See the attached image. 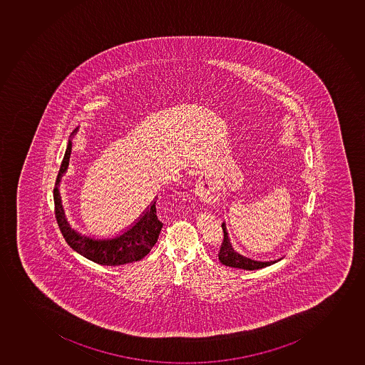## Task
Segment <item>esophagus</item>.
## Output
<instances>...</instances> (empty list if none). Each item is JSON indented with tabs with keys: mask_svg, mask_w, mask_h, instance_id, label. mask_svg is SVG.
<instances>
[{
	"mask_svg": "<svg viewBox=\"0 0 365 365\" xmlns=\"http://www.w3.org/2000/svg\"><path fill=\"white\" fill-rule=\"evenodd\" d=\"M195 195L202 204H216L220 200V190L207 175H201L195 185Z\"/></svg>",
	"mask_w": 365,
	"mask_h": 365,
	"instance_id": "obj_1",
	"label": "esophagus"
}]
</instances>
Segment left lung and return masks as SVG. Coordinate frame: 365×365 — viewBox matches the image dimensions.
Segmentation results:
<instances>
[{
  "label": "left lung",
  "mask_w": 365,
  "mask_h": 365,
  "mask_svg": "<svg viewBox=\"0 0 365 365\" xmlns=\"http://www.w3.org/2000/svg\"><path fill=\"white\" fill-rule=\"evenodd\" d=\"M224 232V240L222 241V247H220V263L225 267H237V269H243V270H258L262 267H270L272 264L277 263L281 259H274L270 262H262V260H255V259L248 258L246 255H241L240 252L235 251L232 247L229 235H227V225L225 223L222 224Z\"/></svg>",
  "instance_id": "1"
}]
</instances>
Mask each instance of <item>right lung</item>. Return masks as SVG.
<instances>
[{
  "instance_id": "1",
  "label": "right lung",
  "mask_w": 365,
  "mask_h": 365,
  "mask_svg": "<svg viewBox=\"0 0 365 365\" xmlns=\"http://www.w3.org/2000/svg\"><path fill=\"white\" fill-rule=\"evenodd\" d=\"M78 131V128L71 133L70 140L67 143L66 152L63 155V163L60 166L59 173L56 177L54 187L55 217L63 234L73 251L86 257L94 263L101 265H124V264L138 262L148 255L150 250L158 241L163 223L158 220L157 197L154 199L136 222H133L120 234L106 237V239H95L91 236L83 235L82 232L71 227L63 211V201L60 195V182L66 173L70 163L71 150H72V138Z\"/></svg>"
}]
</instances>
